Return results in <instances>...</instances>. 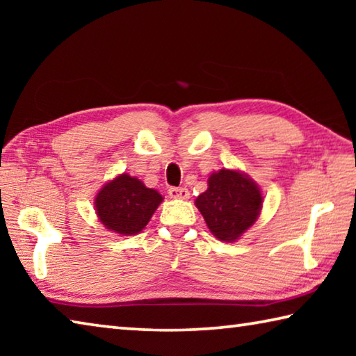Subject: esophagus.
I'll return each mask as SVG.
<instances>
[{
  "label": "esophagus",
  "mask_w": 356,
  "mask_h": 356,
  "mask_svg": "<svg viewBox=\"0 0 356 356\" xmlns=\"http://www.w3.org/2000/svg\"><path fill=\"white\" fill-rule=\"evenodd\" d=\"M168 195H170V197H172V200H188L190 197V191L185 188V186H171L170 190H168Z\"/></svg>",
  "instance_id": "obj_1"
}]
</instances>
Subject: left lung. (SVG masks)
<instances>
[{"mask_svg": "<svg viewBox=\"0 0 356 356\" xmlns=\"http://www.w3.org/2000/svg\"><path fill=\"white\" fill-rule=\"evenodd\" d=\"M207 184L209 188L196 197V207L216 238L236 242L261 213V188L245 172L226 168L210 174Z\"/></svg>", "mask_w": 356, "mask_h": 356, "instance_id": "left-lung-1", "label": "left lung"}]
</instances>
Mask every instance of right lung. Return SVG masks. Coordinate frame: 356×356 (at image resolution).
Masks as SVG:
<instances>
[{"mask_svg": "<svg viewBox=\"0 0 356 356\" xmlns=\"http://www.w3.org/2000/svg\"><path fill=\"white\" fill-rule=\"evenodd\" d=\"M161 202L163 196L159 191L124 172L102 186L94 204L106 229L120 236H135L146 227Z\"/></svg>", "mask_w": 356, "mask_h": 356, "instance_id": "add662e5", "label": "right lung"}]
</instances>
